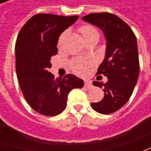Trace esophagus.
I'll return each mask as SVG.
<instances>
[{
  "label": "esophagus",
  "mask_w": 151,
  "mask_h": 151,
  "mask_svg": "<svg viewBox=\"0 0 151 151\" xmlns=\"http://www.w3.org/2000/svg\"><path fill=\"white\" fill-rule=\"evenodd\" d=\"M92 86V83L91 81H88V80H86L85 81V87L86 89H90Z\"/></svg>",
  "instance_id": "esophagus-1"
}]
</instances>
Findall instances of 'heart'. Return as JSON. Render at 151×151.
<instances>
[{"label": "heart", "mask_w": 151, "mask_h": 151, "mask_svg": "<svg viewBox=\"0 0 151 151\" xmlns=\"http://www.w3.org/2000/svg\"><path fill=\"white\" fill-rule=\"evenodd\" d=\"M80 32H81L82 37L84 38L85 40L91 39V38H99V36L98 31L94 27L89 26V25H86V26L82 27L80 28ZM62 38L63 35L60 38L59 43H60ZM70 65H71V68L73 69L74 72L82 74L86 71V69L88 68V62L86 61L85 60L81 59V58H75L71 61Z\"/></svg>", "instance_id": "1"}]
</instances>
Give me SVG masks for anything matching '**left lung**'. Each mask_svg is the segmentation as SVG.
<instances>
[{
	"label": "left lung",
	"mask_w": 151,
	"mask_h": 151,
	"mask_svg": "<svg viewBox=\"0 0 151 151\" xmlns=\"http://www.w3.org/2000/svg\"><path fill=\"white\" fill-rule=\"evenodd\" d=\"M83 21L99 27L106 39L104 59L99 66L97 74H104L108 82H93L104 87L101 101L91 103V108L99 113L116 111L129 99L139 75V59L135 35L129 25L110 13L90 14Z\"/></svg>",
	"instance_id": "8db88e82"
}]
</instances>
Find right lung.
<instances>
[{
	"mask_svg": "<svg viewBox=\"0 0 151 151\" xmlns=\"http://www.w3.org/2000/svg\"><path fill=\"white\" fill-rule=\"evenodd\" d=\"M78 18L76 15L38 14L18 33L15 44L18 83L25 99L38 113L48 116L61 113L69 92L84 86L83 80L73 74L55 78L48 71L51 57L57 54L60 35Z\"/></svg>",
	"mask_w": 151,
	"mask_h": 151,
	"instance_id": "right-lung-1",
	"label": "right lung"
}]
</instances>
